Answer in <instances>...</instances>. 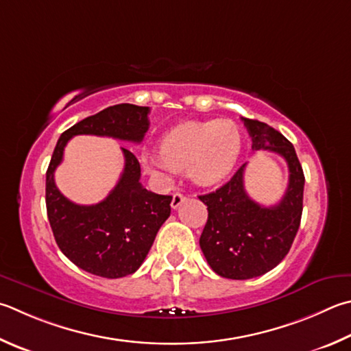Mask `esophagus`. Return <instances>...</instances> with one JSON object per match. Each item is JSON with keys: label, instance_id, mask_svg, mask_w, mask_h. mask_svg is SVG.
Masks as SVG:
<instances>
[{"label": "esophagus", "instance_id": "obj_1", "mask_svg": "<svg viewBox=\"0 0 351 351\" xmlns=\"http://www.w3.org/2000/svg\"><path fill=\"white\" fill-rule=\"evenodd\" d=\"M186 199H187V197L184 196L181 192H175V193H173V197H171V204H170V206H171V208H178Z\"/></svg>", "mask_w": 351, "mask_h": 351}]
</instances>
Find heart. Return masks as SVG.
<instances>
[{
    "label": "heart",
    "mask_w": 351,
    "mask_h": 351,
    "mask_svg": "<svg viewBox=\"0 0 351 351\" xmlns=\"http://www.w3.org/2000/svg\"><path fill=\"white\" fill-rule=\"evenodd\" d=\"M242 149L239 127L230 119L190 121L173 127L159 141V155H143L150 171L189 170L196 184L213 186L230 175Z\"/></svg>",
    "instance_id": "1"
}]
</instances>
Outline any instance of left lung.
I'll list each match as a JSON object with an SVG mask.
<instances>
[{
	"label": "left lung",
	"instance_id": "1",
	"mask_svg": "<svg viewBox=\"0 0 351 351\" xmlns=\"http://www.w3.org/2000/svg\"><path fill=\"white\" fill-rule=\"evenodd\" d=\"M242 121L253 150H270L285 159L289 186L276 206H261L244 189V164L216 192L199 196L208 210L201 250L212 270L228 279H252L275 269L289 253L302 215L305 178L293 144L269 124Z\"/></svg>",
	"mask_w": 351,
	"mask_h": 351
}]
</instances>
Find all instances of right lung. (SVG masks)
Returning <instances> with one entry per match:
<instances>
[{"label": "right lung", "mask_w": 351, "mask_h": 351, "mask_svg": "<svg viewBox=\"0 0 351 351\" xmlns=\"http://www.w3.org/2000/svg\"><path fill=\"white\" fill-rule=\"evenodd\" d=\"M149 107L117 104L80 121L60 136L46 173L47 218L60 250L80 269L103 278L135 273L150 250L156 233L170 216L171 196L149 192L139 182L141 165L130 150L124 170L109 196L93 206L69 201L55 184V170L64 147L76 135L110 136L141 143L149 130Z\"/></svg>", "instance_id": "add662e5"}]
</instances>
